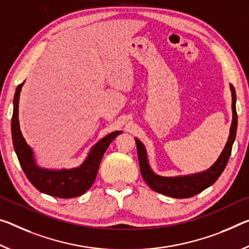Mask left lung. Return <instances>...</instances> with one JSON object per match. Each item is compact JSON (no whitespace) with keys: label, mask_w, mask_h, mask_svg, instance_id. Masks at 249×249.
I'll list each match as a JSON object with an SVG mask.
<instances>
[{"label":"left lung","mask_w":249,"mask_h":249,"mask_svg":"<svg viewBox=\"0 0 249 249\" xmlns=\"http://www.w3.org/2000/svg\"><path fill=\"white\" fill-rule=\"evenodd\" d=\"M231 109H232V121L228 136L227 143L225 145L222 154L212 166L206 171L196 173L192 175L175 176V177H165L157 175L153 172L149 166L147 160V153L144 144L139 139H135L137 146V156H139L141 174L143 176L146 184L160 194L166 195L174 198H188L193 197L204 189L212 186L218 177L222 175L225 167L230 160L231 147L234 144L236 132H237V112H236V92L234 86L231 85Z\"/></svg>","instance_id":"obj_1"}]
</instances>
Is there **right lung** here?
<instances>
[{
    "mask_svg": "<svg viewBox=\"0 0 249 249\" xmlns=\"http://www.w3.org/2000/svg\"><path fill=\"white\" fill-rule=\"evenodd\" d=\"M24 83L19 84L15 90L13 101V116H12V140L21 167L33 186L44 194L58 197V198H73L81 196L89 191L96 178L98 167L108 145L120 131H115L100 140L90 148L88 157L80 165L74 168L49 169L39 167L34 157L31 146L26 144L19 129L18 122V101L19 93Z\"/></svg>",
    "mask_w": 249,
    "mask_h": 249,
    "instance_id": "right-lung-1",
    "label": "right lung"
}]
</instances>
